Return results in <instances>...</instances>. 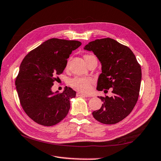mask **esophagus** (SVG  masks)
I'll list each match as a JSON object with an SVG mask.
<instances>
[{
  "label": "esophagus",
  "instance_id": "34e87169",
  "mask_svg": "<svg viewBox=\"0 0 161 161\" xmlns=\"http://www.w3.org/2000/svg\"><path fill=\"white\" fill-rule=\"evenodd\" d=\"M77 97L83 96V97H89V95H86V94H84V93L80 92H77Z\"/></svg>",
  "mask_w": 161,
  "mask_h": 161
}]
</instances>
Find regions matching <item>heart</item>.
Segmentation results:
<instances>
[{
  "label": "heart",
  "instance_id": "b5f03b06",
  "mask_svg": "<svg viewBox=\"0 0 161 161\" xmlns=\"http://www.w3.org/2000/svg\"><path fill=\"white\" fill-rule=\"evenodd\" d=\"M91 57H94L92 55H86L85 59H87ZM93 80L91 78L84 77H76L70 81L69 84L73 88L78 90V91L87 92L91 88Z\"/></svg>",
  "mask_w": 161,
  "mask_h": 161
}]
</instances>
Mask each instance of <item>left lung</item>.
<instances>
[{
  "instance_id": "left-lung-1",
  "label": "left lung",
  "mask_w": 161,
  "mask_h": 161,
  "mask_svg": "<svg viewBox=\"0 0 161 161\" xmlns=\"http://www.w3.org/2000/svg\"><path fill=\"white\" fill-rule=\"evenodd\" d=\"M84 48L93 52L102 64L97 90L113 88L112 97H99L102 106L93 112V117L103 124H115L131 113L137 102L141 81V66L130 48L114 39L95 40Z\"/></svg>"
}]
</instances>
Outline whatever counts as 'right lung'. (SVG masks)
Listing matches in <instances>:
<instances>
[{"label":"right lung","mask_w":161,"mask_h":161,"mask_svg":"<svg viewBox=\"0 0 161 161\" xmlns=\"http://www.w3.org/2000/svg\"><path fill=\"white\" fill-rule=\"evenodd\" d=\"M76 40H48L25 56L20 66L16 87L21 106L32 120L44 126L60 122L68 114L70 99L76 92L65 87L62 93L51 88L62 73L72 51L81 46Z\"/></svg>","instance_id":"obj_1"}]
</instances>
